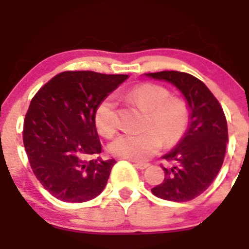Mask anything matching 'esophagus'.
<instances>
[{
  "label": "esophagus",
  "instance_id": "1",
  "mask_svg": "<svg viewBox=\"0 0 249 249\" xmlns=\"http://www.w3.org/2000/svg\"><path fill=\"white\" fill-rule=\"evenodd\" d=\"M134 166L137 168H139V170H145V168H147L150 166V164H147V162H137L134 161Z\"/></svg>",
  "mask_w": 249,
  "mask_h": 249
}]
</instances>
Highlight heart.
I'll list each match as a JSON object with an SVG mask.
<instances>
[{
  "label": "heart",
  "mask_w": 249,
  "mask_h": 249,
  "mask_svg": "<svg viewBox=\"0 0 249 249\" xmlns=\"http://www.w3.org/2000/svg\"><path fill=\"white\" fill-rule=\"evenodd\" d=\"M125 97L148 111L142 132L119 134L108 146L112 156L134 161H144L160 150L164 142L176 144L186 132L190 123V108L179 97H171L168 89L154 83H142L128 89ZM98 132L111 137L118 128L117 103L108 96L99 103L95 111Z\"/></svg>",
  "instance_id": "1"
}]
</instances>
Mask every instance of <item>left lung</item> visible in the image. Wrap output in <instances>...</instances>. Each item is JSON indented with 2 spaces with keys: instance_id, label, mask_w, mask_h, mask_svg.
<instances>
[{
  "instance_id": "obj_1",
  "label": "left lung",
  "mask_w": 249,
  "mask_h": 249,
  "mask_svg": "<svg viewBox=\"0 0 249 249\" xmlns=\"http://www.w3.org/2000/svg\"><path fill=\"white\" fill-rule=\"evenodd\" d=\"M176 85L191 108L190 126L184 138L162 159L176 166L162 170L164 181L151 190L158 198L190 201L210 187L224 162L228 142L227 121L218 99L200 79L180 71L146 73Z\"/></svg>"
}]
</instances>
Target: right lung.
<instances>
[{"instance_id":"1","label":"right lung","mask_w":249,"mask_h":249,"mask_svg":"<svg viewBox=\"0 0 249 249\" xmlns=\"http://www.w3.org/2000/svg\"><path fill=\"white\" fill-rule=\"evenodd\" d=\"M126 78L63 71L33 97L24 118L23 144L31 170L53 196L84 202L104 190L116 160H89L102 151L95 111Z\"/></svg>"}]
</instances>
